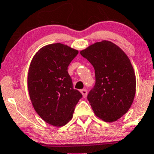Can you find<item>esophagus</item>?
<instances>
[{"label": "esophagus", "instance_id": "34e87169", "mask_svg": "<svg viewBox=\"0 0 154 154\" xmlns=\"http://www.w3.org/2000/svg\"><path fill=\"white\" fill-rule=\"evenodd\" d=\"M81 94H82V96H83V98H85L86 96H87V94H88V91L86 90V89H82V90L80 91Z\"/></svg>", "mask_w": 154, "mask_h": 154}]
</instances>
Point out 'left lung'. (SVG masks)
Wrapping results in <instances>:
<instances>
[{
  "label": "left lung",
  "instance_id": "1",
  "mask_svg": "<svg viewBox=\"0 0 154 154\" xmlns=\"http://www.w3.org/2000/svg\"><path fill=\"white\" fill-rule=\"evenodd\" d=\"M95 70L96 83L88 100L98 118L114 122L127 112L136 91V77L130 60L117 45L96 42L82 50Z\"/></svg>",
  "mask_w": 154,
  "mask_h": 154
}]
</instances>
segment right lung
<instances>
[{
    "instance_id": "add662e5",
    "label": "right lung",
    "mask_w": 154,
    "mask_h": 154,
    "mask_svg": "<svg viewBox=\"0 0 154 154\" xmlns=\"http://www.w3.org/2000/svg\"><path fill=\"white\" fill-rule=\"evenodd\" d=\"M78 51L60 43L40 49L33 56L28 75V88L37 114L47 124L64 126L73 117L82 95L73 88L68 66Z\"/></svg>"
}]
</instances>
